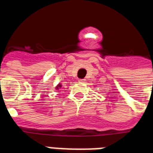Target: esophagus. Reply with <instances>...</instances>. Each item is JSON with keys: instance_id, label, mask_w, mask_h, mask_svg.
<instances>
[{"instance_id": "34e87169", "label": "esophagus", "mask_w": 153, "mask_h": 153, "mask_svg": "<svg viewBox=\"0 0 153 153\" xmlns=\"http://www.w3.org/2000/svg\"><path fill=\"white\" fill-rule=\"evenodd\" d=\"M85 79H79V82H85Z\"/></svg>"}]
</instances>
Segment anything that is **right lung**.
<instances>
[{
    "mask_svg": "<svg viewBox=\"0 0 153 153\" xmlns=\"http://www.w3.org/2000/svg\"><path fill=\"white\" fill-rule=\"evenodd\" d=\"M60 87H61V85H58V86H57V88H60Z\"/></svg>",
    "mask_w": 153,
    "mask_h": 153,
    "instance_id": "1",
    "label": "right lung"
}]
</instances>
